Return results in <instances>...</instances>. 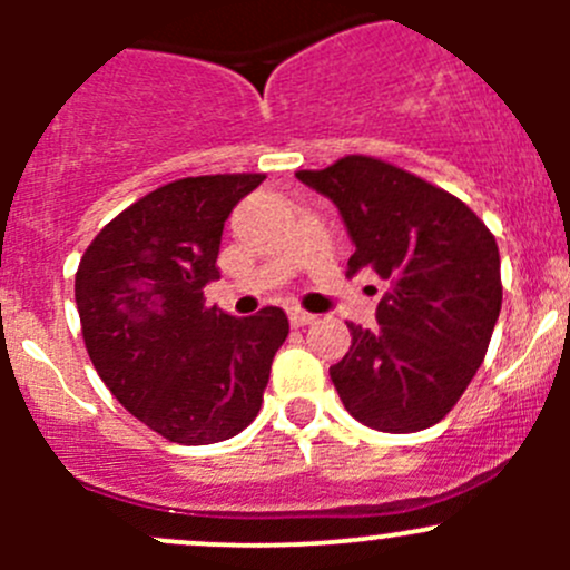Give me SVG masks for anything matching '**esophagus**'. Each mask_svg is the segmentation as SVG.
I'll use <instances>...</instances> for the list:
<instances>
[{
  "label": "esophagus",
  "instance_id": "34e87169",
  "mask_svg": "<svg viewBox=\"0 0 570 570\" xmlns=\"http://www.w3.org/2000/svg\"><path fill=\"white\" fill-rule=\"evenodd\" d=\"M317 320L314 317V314H308V312H303V308H292L289 312V322L295 327H303V325H312V322Z\"/></svg>",
  "mask_w": 570,
  "mask_h": 570
}]
</instances>
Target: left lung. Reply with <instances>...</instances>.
Wrapping results in <instances>:
<instances>
[{
	"mask_svg": "<svg viewBox=\"0 0 570 570\" xmlns=\"http://www.w3.org/2000/svg\"><path fill=\"white\" fill-rule=\"evenodd\" d=\"M297 178L338 206L350 275L389 284L377 331L350 322V353L331 366L344 407L383 433L433 428L488 353L502 308L497 239L461 198L383 159L347 154Z\"/></svg>",
	"mask_w": 570,
	"mask_h": 570,
	"instance_id": "1",
	"label": "left lung"
}]
</instances>
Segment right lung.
Segmentation results:
<instances>
[{
  "instance_id": "obj_1",
  "label": "right lung",
  "mask_w": 570,
  "mask_h": 570,
  "mask_svg": "<svg viewBox=\"0 0 570 570\" xmlns=\"http://www.w3.org/2000/svg\"><path fill=\"white\" fill-rule=\"evenodd\" d=\"M262 181L217 174L157 187L115 215L79 262L73 295L96 372L131 416L174 444L243 433L289 336L281 308L232 317L204 297L220 278L223 226Z\"/></svg>"
}]
</instances>
